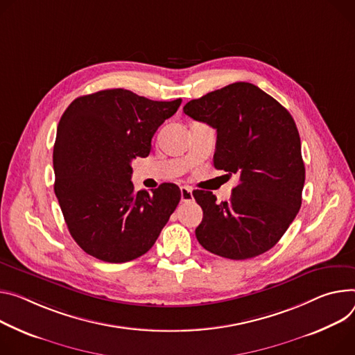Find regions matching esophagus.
<instances>
[{
	"mask_svg": "<svg viewBox=\"0 0 355 355\" xmlns=\"http://www.w3.org/2000/svg\"><path fill=\"white\" fill-rule=\"evenodd\" d=\"M181 201H182V202H191V201H194V197H192V188H189V187H181Z\"/></svg>",
	"mask_w": 355,
	"mask_h": 355,
	"instance_id": "34e87169",
	"label": "esophagus"
}]
</instances>
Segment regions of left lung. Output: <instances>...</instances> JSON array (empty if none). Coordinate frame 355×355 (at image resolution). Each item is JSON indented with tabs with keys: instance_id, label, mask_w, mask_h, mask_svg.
Segmentation results:
<instances>
[{
	"instance_id": "left-lung-1",
	"label": "left lung",
	"mask_w": 355,
	"mask_h": 355,
	"mask_svg": "<svg viewBox=\"0 0 355 355\" xmlns=\"http://www.w3.org/2000/svg\"><path fill=\"white\" fill-rule=\"evenodd\" d=\"M184 113L215 128L214 166L241 180L220 204L211 191L192 192L204 212L198 242L234 261L272 249L302 207L306 170L292 114L248 82L189 101Z\"/></svg>"
}]
</instances>
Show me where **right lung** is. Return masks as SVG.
I'll return each mask as SVG.
<instances>
[{
    "mask_svg": "<svg viewBox=\"0 0 355 355\" xmlns=\"http://www.w3.org/2000/svg\"><path fill=\"white\" fill-rule=\"evenodd\" d=\"M125 89L75 99L62 114L53 146L55 196L75 242L109 263L151 249L175 211L181 191L164 182L135 191L132 161L147 157L157 128L180 107Z\"/></svg>",
    "mask_w": 355,
    "mask_h": 355,
    "instance_id": "add662e5",
    "label": "right lung"
}]
</instances>
